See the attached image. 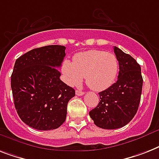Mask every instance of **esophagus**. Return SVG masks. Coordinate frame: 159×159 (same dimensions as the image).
I'll use <instances>...</instances> for the list:
<instances>
[{"label": "esophagus", "instance_id": "obj_1", "mask_svg": "<svg viewBox=\"0 0 159 159\" xmlns=\"http://www.w3.org/2000/svg\"><path fill=\"white\" fill-rule=\"evenodd\" d=\"M76 95H78V96H81V95H84V92L82 91H78V90H77V91H76Z\"/></svg>", "mask_w": 159, "mask_h": 159}]
</instances>
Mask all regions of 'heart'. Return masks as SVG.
Wrapping results in <instances>:
<instances>
[{
    "mask_svg": "<svg viewBox=\"0 0 159 159\" xmlns=\"http://www.w3.org/2000/svg\"><path fill=\"white\" fill-rule=\"evenodd\" d=\"M119 69L114 54L91 50L74 55L73 62L68 59L62 64L64 81L71 86H77L86 78L87 86L94 91H104L115 82Z\"/></svg>",
    "mask_w": 159,
    "mask_h": 159,
    "instance_id": "b5f03b06",
    "label": "heart"
}]
</instances>
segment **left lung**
I'll use <instances>...</instances> for the list:
<instances>
[{"instance_id": "left-lung-1", "label": "left lung", "mask_w": 159, "mask_h": 159, "mask_svg": "<svg viewBox=\"0 0 159 159\" xmlns=\"http://www.w3.org/2000/svg\"><path fill=\"white\" fill-rule=\"evenodd\" d=\"M119 64L117 82L99 93L100 102L89 112L97 126L113 130L126 126L135 115L142 92L140 64L130 55L114 46Z\"/></svg>"}]
</instances>
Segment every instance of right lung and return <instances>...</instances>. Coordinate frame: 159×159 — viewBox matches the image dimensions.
<instances>
[{
    "label": "right lung",
    "mask_w": 159,
    "mask_h": 159,
    "mask_svg": "<svg viewBox=\"0 0 159 159\" xmlns=\"http://www.w3.org/2000/svg\"><path fill=\"white\" fill-rule=\"evenodd\" d=\"M65 46L36 48L16 59L11 89L17 113L28 126L40 131L54 130L66 119L68 101L75 90L60 80Z\"/></svg>",
    "instance_id": "right-lung-1"
}]
</instances>
